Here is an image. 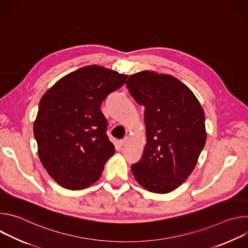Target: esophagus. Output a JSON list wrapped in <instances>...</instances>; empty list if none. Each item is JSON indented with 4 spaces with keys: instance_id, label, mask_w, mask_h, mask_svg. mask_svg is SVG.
Wrapping results in <instances>:
<instances>
[{
    "instance_id": "obj_1",
    "label": "esophagus",
    "mask_w": 248,
    "mask_h": 248,
    "mask_svg": "<svg viewBox=\"0 0 248 248\" xmlns=\"http://www.w3.org/2000/svg\"><path fill=\"white\" fill-rule=\"evenodd\" d=\"M127 142H128V137H124L123 140L120 141V144H121V146H124Z\"/></svg>"
}]
</instances>
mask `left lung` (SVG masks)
<instances>
[{
	"label": "left lung",
	"mask_w": 248,
	"mask_h": 248,
	"mask_svg": "<svg viewBox=\"0 0 248 248\" xmlns=\"http://www.w3.org/2000/svg\"><path fill=\"white\" fill-rule=\"evenodd\" d=\"M126 87L145 108L147 143L131 165L133 176L148 191L170 192L188 178L204 148V111L192 91L171 76L144 70L130 76Z\"/></svg>",
	"instance_id": "8db88e82"
}]
</instances>
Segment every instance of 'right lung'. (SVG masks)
<instances>
[{
  "label": "right lung",
  "mask_w": 248,
  "mask_h": 248,
  "mask_svg": "<svg viewBox=\"0 0 248 248\" xmlns=\"http://www.w3.org/2000/svg\"><path fill=\"white\" fill-rule=\"evenodd\" d=\"M126 78L112 69L87 65L43 95L33 132L43 167L61 186L82 189L99 180L115 153L101 104Z\"/></svg>",
  "instance_id": "right-lung-1"
}]
</instances>
